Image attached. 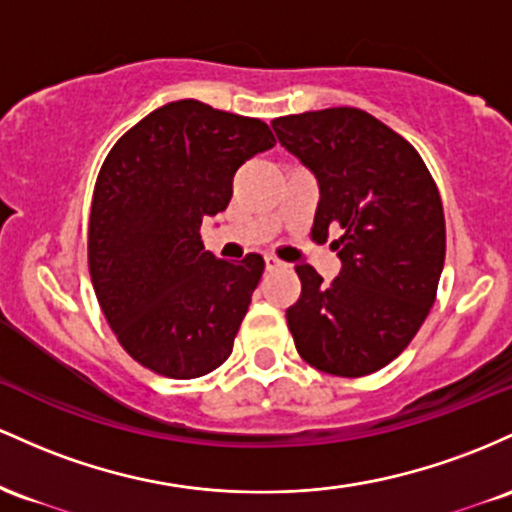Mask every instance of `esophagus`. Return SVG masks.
Masks as SVG:
<instances>
[{
    "label": "esophagus",
    "mask_w": 512,
    "mask_h": 512,
    "mask_svg": "<svg viewBox=\"0 0 512 512\" xmlns=\"http://www.w3.org/2000/svg\"><path fill=\"white\" fill-rule=\"evenodd\" d=\"M263 261H266V271H278V268H283V261H278L275 256H266Z\"/></svg>",
    "instance_id": "obj_1"
}]
</instances>
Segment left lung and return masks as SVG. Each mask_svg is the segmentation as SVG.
Instances as JSON below:
<instances>
[{
    "mask_svg": "<svg viewBox=\"0 0 512 512\" xmlns=\"http://www.w3.org/2000/svg\"><path fill=\"white\" fill-rule=\"evenodd\" d=\"M278 142L319 183L312 234L341 273L295 266L300 300L285 312L297 353L338 377L389 365L416 336L445 263V215L421 154L360 108H324L273 120Z\"/></svg>",
    "mask_w": 512,
    "mask_h": 512,
    "instance_id": "obj_1",
    "label": "left lung"
}]
</instances>
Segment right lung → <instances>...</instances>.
Here are the masks:
<instances>
[{
  "label": "right lung",
  "instance_id": "right-lung-1",
  "mask_svg": "<svg viewBox=\"0 0 512 512\" xmlns=\"http://www.w3.org/2000/svg\"><path fill=\"white\" fill-rule=\"evenodd\" d=\"M273 145L263 120L183 99L108 152L91 200L89 273L120 346L147 370L193 380L232 353L263 258L222 261L200 225L227 210L239 166Z\"/></svg>",
  "mask_w": 512,
  "mask_h": 512
}]
</instances>
